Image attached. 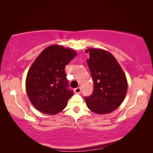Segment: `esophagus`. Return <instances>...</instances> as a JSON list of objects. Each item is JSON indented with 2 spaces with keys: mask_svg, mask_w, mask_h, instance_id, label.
<instances>
[{
  "mask_svg": "<svg viewBox=\"0 0 153 153\" xmlns=\"http://www.w3.org/2000/svg\"><path fill=\"white\" fill-rule=\"evenodd\" d=\"M81 87H78V88H76L74 89V93H81Z\"/></svg>",
  "mask_w": 153,
  "mask_h": 153,
  "instance_id": "34e87169",
  "label": "esophagus"
}]
</instances>
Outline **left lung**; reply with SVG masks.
<instances>
[{"label":"left lung","instance_id":"1","mask_svg":"<svg viewBox=\"0 0 153 153\" xmlns=\"http://www.w3.org/2000/svg\"><path fill=\"white\" fill-rule=\"evenodd\" d=\"M87 63L94 82V90L85 97L88 108L97 114H109L122 104L127 91L126 76L116 58L108 51L100 49L85 51Z\"/></svg>","mask_w":153,"mask_h":153}]
</instances>
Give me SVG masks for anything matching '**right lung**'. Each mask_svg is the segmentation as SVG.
Here are the masks:
<instances>
[{
	"mask_svg": "<svg viewBox=\"0 0 153 153\" xmlns=\"http://www.w3.org/2000/svg\"><path fill=\"white\" fill-rule=\"evenodd\" d=\"M76 55L72 49L51 45L44 49L31 65L26 88L30 102L39 111L55 115L66 107L74 93L68 88L65 67Z\"/></svg>",
	"mask_w": 153,
	"mask_h": 153,
	"instance_id": "add662e5",
	"label": "right lung"
}]
</instances>
